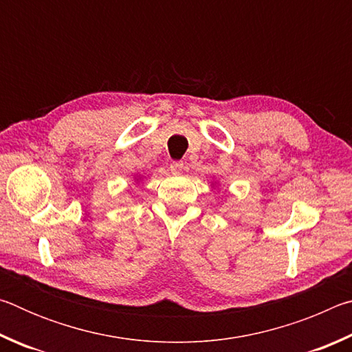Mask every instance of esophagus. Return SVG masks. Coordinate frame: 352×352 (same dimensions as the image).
<instances>
[{
	"label": "esophagus",
	"mask_w": 352,
	"mask_h": 352,
	"mask_svg": "<svg viewBox=\"0 0 352 352\" xmlns=\"http://www.w3.org/2000/svg\"><path fill=\"white\" fill-rule=\"evenodd\" d=\"M170 172L174 175H182L183 174V163L182 162H174L170 164Z\"/></svg>",
	"instance_id": "1"
}]
</instances>
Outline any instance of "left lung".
I'll list each match as a JSON object with an SVG mask.
<instances>
[{
    "mask_svg": "<svg viewBox=\"0 0 352 352\" xmlns=\"http://www.w3.org/2000/svg\"><path fill=\"white\" fill-rule=\"evenodd\" d=\"M211 184H212V188H214V189H216V188H217V184H219V183H216V182H212Z\"/></svg>",
    "mask_w": 352,
    "mask_h": 352,
    "instance_id": "1",
    "label": "left lung"
}]
</instances>
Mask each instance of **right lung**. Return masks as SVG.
<instances>
[{"label":"right lung","instance_id":"1","mask_svg":"<svg viewBox=\"0 0 352 352\" xmlns=\"http://www.w3.org/2000/svg\"><path fill=\"white\" fill-rule=\"evenodd\" d=\"M133 180H135L136 183H140V182L142 180V175H138V174H136V175H133Z\"/></svg>","mask_w":352,"mask_h":352}]
</instances>
